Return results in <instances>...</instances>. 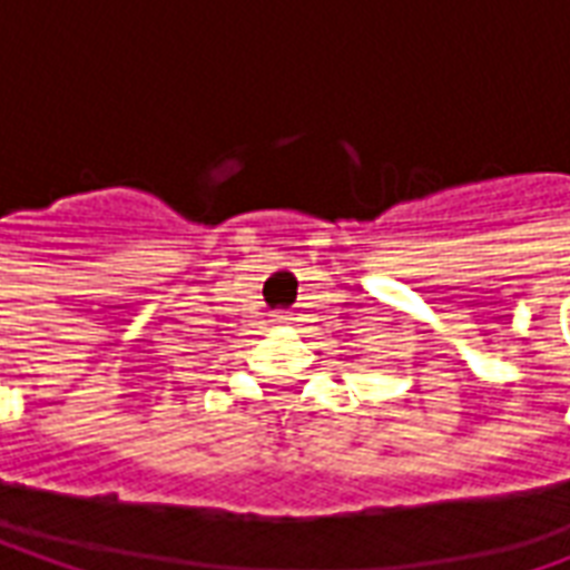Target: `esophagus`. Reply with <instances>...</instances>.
Here are the masks:
<instances>
[{
    "instance_id": "esophagus-1",
    "label": "esophagus",
    "mask_w": 570,
    "mask_h": 570,
    "mask_svg": "<svg viewBox=\"0 0 570 570\" xmlns=\"http://www.w3.org/2000/svg\"><path fill=\"white\" fill-rule=\"evenodd\" d=\"M286 321H289V317H286L284 311H277V314H274V323H286Z\"/></svg>"
}]
</instances>
